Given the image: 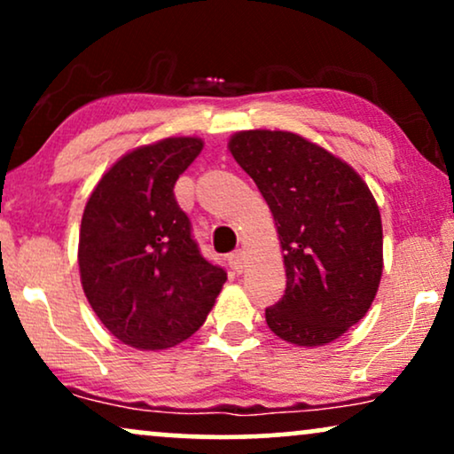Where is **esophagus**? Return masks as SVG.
<instances>
[{"mask_svg": "<svg viewBox=\"0 0 454 454\" xmlns=\"http://www.w3.org/2000/svg\"><path fill=\"white\" fill-rule=\"evenodd\" d=\"M227 260H229V266H231L235 272L244 270V252H241V250H235V252L229 254Z\"/></svg>", "mask_w": 454, "mask_h": 454, "instance_id": "34e87169", "label": "esophagus"}]
</instances>
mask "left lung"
I'll return each mask as SVG.
<instances>
[{"label":"left lung","mask_w":454,"mask_h":454,"mask_svg":"<svg viewBox=\"0 0 454 454\" xmlns=\"http://www.w3.org/2000/svg\"><path fill=\"white\" fill-rule=\"evenodd\" d=\"M229 151L270 207L285 252L287 287L266 325L301 347L339 339L368 312L382 277V221L368 185L291 132H239Z\"/></svg>","instance_id":"left-lung-1"}]
</instances>
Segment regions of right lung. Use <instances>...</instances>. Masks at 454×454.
<instances>
[{
  "mask_svg": "<svg viewBox=\"0 0 454 454\" xmlns=\"http://www.w3.org/2000/svg\"><path fill=\"white\" fill-rule=\"evenodd\" d=\"M202 151L165 138L121 157L101 177L80 225L82 289L105 328L136 349H167L204 325L227 272L200 254L173 194Z\"/></svg>",
  "mask_w": 454,
  "mask_h": 454,
  "instance_id": "1",
  "label": "right lung"
}]
</instances>
